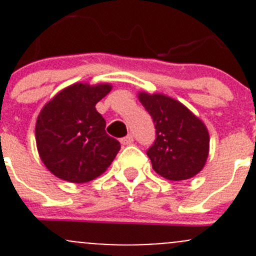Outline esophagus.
<instances>
[{"instance_id": "1", "label": "esophagus", "mask_w": 256, "mask_h": 256, "mask_svg": "<svg viewBox=\"0 0 256 256\" xmlns=\"http://www.w3.org/2000/svg\"><path fill=\"white\" fill-rule=\"evenodd\" d=\"M121 144H124V146H128V144H131L134 142V136L132 135H128L126 138H122L120 140Z\"/></svg>"}]
</instances>
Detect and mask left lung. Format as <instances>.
Instances as JSON below:
<instances>
[{
    "instance_id": "left-lung-1",
    "label": "left lung",
    "mask_w": 256,
    "mask_h": 256,
    "mask_svg": "<svg viewBox=\"0 0 256 256\" xmlns=\"http://www.w3.org/2000/svg\"><path fill=\"white\" fill-rule=\"evenodd\" d=\"M138 96L156 128V141L147 151L156 174L170 180H190L200 174L209 154L204 122L164 94L140 92Z\"/></svg>"
}]
</instances>
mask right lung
I'll return each mask as SVG.
<instances>
[{
	"label": "right lung",
	"mask_w": 256,
	"mask_h": 256,
	"mask_svg": "<svg viewBox=\"0 0 256 256\" xmlns=\"http://www.w3.org/2000/svg\"><path fill=\"white\" fill-rule=\"evenodd\" d=\"M112 84L76 82L64 88L40 110L36 142L40 160L54 176L86 183L104 174L120 150L105 131L106 121L95 105Z\"/></svg>",
	"instance_id": "right-lung-1"
}]
</instances>
